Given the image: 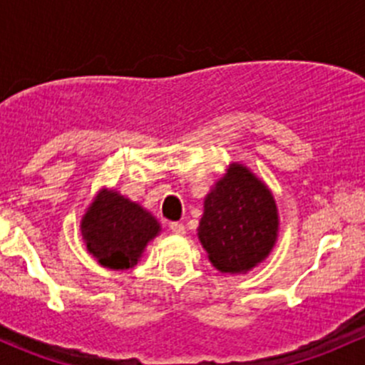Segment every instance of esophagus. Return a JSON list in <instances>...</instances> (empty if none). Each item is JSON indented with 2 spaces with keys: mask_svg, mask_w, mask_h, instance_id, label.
<instances>
[{
  "mask_svg": "<svg viewBox=\"0 0 365 365\" xmlns=\"http://www.w3.org/2000/svg\"><path fill=\"white\" fill-rule=\"evenodd\" d=\"M169 231L175 235H183L185 233V226L182 222H169Z\"/></svg>",
  "mask_w": 365,
  "mask_h": 365,
  "instance_id": "1",
  "label": "esophagus"
}]
</instances>
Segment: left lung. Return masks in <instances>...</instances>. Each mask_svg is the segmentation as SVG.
<instances>
[{
    "label": "left lung",
    "mask_w": 365,
    "mask_h": 365,
    "mask_svg": "<svg viewBox=\"0 0 365 365\" xmlns=\"http://www.w3.org/2000/svg\"><path fill=\"white\" fill-rule=\"evenodd\" d=\"M277 206L270 190L233 164L205 200L200 240L220 272H247L268 256L277 238Z\"/></svg>",
    "instance_id": "1"
}]
</instances>
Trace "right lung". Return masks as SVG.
Here are the masks:
<instances>
[{"instance_id": "add662e5", "label": "right lung", "mask_w": 365, "mask_h": 365, "mask_svg": "<svg viewBox=\"0 0 365 365\" xmlns=\"http://www.w3.org/2000/svg\"><path fill=\"white\" fill-rule=\"evenodd\" d=\"M88 251L98 263L127 270L138 263L143 249L159 233V222L141 206L113 190H102L81 222Z\"/></svg>"}]
</instances>
